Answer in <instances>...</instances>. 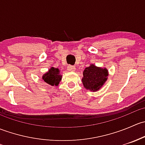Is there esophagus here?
<instances>
[{
  "label": "esophagus",
  "instance_id": "obj_1",
  "mask_svg": "<svg viewBox=\"0 0 145 145\" xmlns=\"http://www.w3.org/2000/svg\"><path fill=\"white\" fill-rule=\"evenodd\" d=\"M67 70L69 71H76V68L74 66H71V65H69L67 67Z\"/></svg>",
  "mask_w": 145,
  "mask_h": 145
}]
</instances>
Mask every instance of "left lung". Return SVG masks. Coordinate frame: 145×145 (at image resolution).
<instances>
[{"instance_id": "8db88e82", "label": "left lung", "mask_w": 145, "mask_h": 145, "mask_svg": "<svg viewBox=\"0 0 145 145\" xmlns=\"http://www.w3.org/2000/svg\"><path fill=\"white\" fill-rule=\"evenodd\" d=\"M82 83L85 88L96 92L103 86L107 81L109 72L106 68H102L91 64L83 71Z\"/></svg>"}]
</instances>
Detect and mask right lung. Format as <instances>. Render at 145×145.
<instances>
[{
  "instance_id": "right-lung-1",
  "label": "right lung",
  "mask_w": 145,
  "mask_h": 145,
  "mask_svg": "<svg viewBox=\"0 0 145 145\" xmlns=\"http://www.w3.org/2000/svg\"><path fill=\"white\" fill-rule=\"evenodd\" d=\"M62 75L60 74V70L58 68L50 67L48 71L45 73L42 76V79L48 85L52 86H57L62 80Z\"/></svg>"
}]
</instances>
